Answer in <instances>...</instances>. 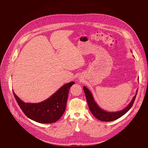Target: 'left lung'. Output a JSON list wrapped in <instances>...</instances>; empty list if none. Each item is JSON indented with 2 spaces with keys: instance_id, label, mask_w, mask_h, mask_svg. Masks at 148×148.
Returning a JSON list of instances; mask_svg holds the SVG:
<instances>
[{
  "instance_id": "1",
  "label": "left lung",
  "mask_w": 148,
  "mask_h": 148,
  "mask_svg": "<svg viewBox=\"0 0 148 148\" xmlns=\"http://www.w3.org/2000/svg\"><path fill=\"white\" fill-rule=\"evenodd\" d=\"M83 90L86 97L87 103L89 108V110L92 113V114L99 121L104 122H110L119 119L121 116L125 114L130 109L131 107L133 106V103L134 102L138 89L136 91V95L133 97L131 103L127 106V107H126L123 110L116 112H107L101 109V108L95 103L91 92L86 86L83 87Z\"/></svg>"
}]
</instances>
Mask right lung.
<instances>
[{"mask_svg": "<svg viewBox=\"0 0 148 148\" xmlns=\"http://www.w3.org/2000/svg\"><path fill=\"white\" fill-rule=\"evenodd\" d=\"M75 83L71 82L62 86L49 98L39 103H26L13 91L15 99L27 117L41 123L56 122L65 110L68 92Z\"/></svg>", "mask_w": 148, "mask_h": 148, "instance_id": "obj_1", "label": "right lung"}]
</instances>
